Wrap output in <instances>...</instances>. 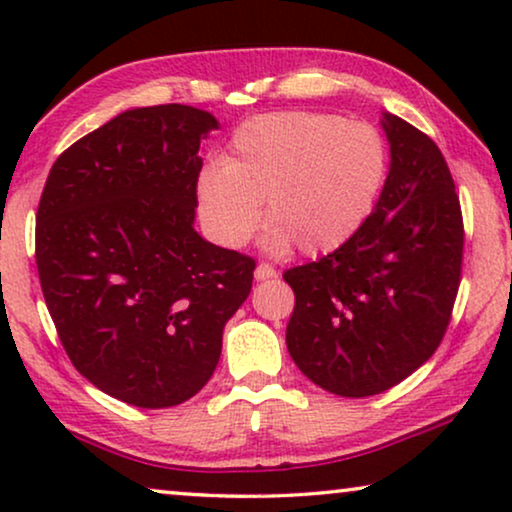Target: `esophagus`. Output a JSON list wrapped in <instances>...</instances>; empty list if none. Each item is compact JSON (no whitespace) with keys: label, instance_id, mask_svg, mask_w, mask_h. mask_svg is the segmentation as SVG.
I'll return each mask as SVG.
<instances>
[{"label":"esophagus","instance_id":"1","mask_svg":"<svg viewBox=\"0 0 512 512\" xmlns=\"http://www.w3.org/2000/svg\"><path fill=\"white\" fill-rule=\"evenodd\" d=\"M254 277H256V282H270V279L277 277V270L272 268L270 263H258L254 270Z\"/></svg>","mask_w":512,"mask_h":512}]
</instances>
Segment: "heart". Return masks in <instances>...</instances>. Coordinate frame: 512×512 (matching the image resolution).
<instances>
[{"instance_id": "1", "label": "heart", "mask_w": 512, "mask_h": 512, "mask_svg": "<svg viewBox=\"0 0 512 512\" xmlns=\"http://www.w3.org/2000/svg\"><path fill=\"white\" fill-rule=\"evenodd\" d=\"M389 174V146L370 123L328 111H270L230 135L221 163L195 184L202 228L237 249L261 223L277 254L293 244L307 256L347 244L373 214Z\"/></svg>"}]
</instances>
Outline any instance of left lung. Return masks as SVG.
Returning a JSON list of instances; mask_svg holds the SVG:
<instances>
[{"label":"left lung","mask_w":512,"mask_h":512,"mask_svg":"<svg viewBox=\"0 0 512 512\" xmlns=\"http://www.w3.org/2000/svg\"><path fill=\"white\" fill-rule=\"evenodd\" d=\"M382 128L391 163L366 226L333 254L284 272L296 293L291 359L347 398L382 394L431 359L461 282L464 221L443 153L394 114Z\"/></svg>","instance_id":"1"}]
</instances>
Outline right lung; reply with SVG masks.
Segmentation results:
<instances>
[{"instance_id": "1", "label": "right lung", "mask_w": 512, "mask_h": 512, "mask_svg": "<svg viewBox=\"0 0 512 512\" xmlns=\"http://www.w3.org/2000/svg\"><path fill=\"white\" fill-rule=\"evenodd\" d=\"M216 128L186 104L123 111L60 153L39 200L37 270L62 347L137 408L205 387L254 282V258L193 228L200 139Z\"/></svg>"}]
</instances>
